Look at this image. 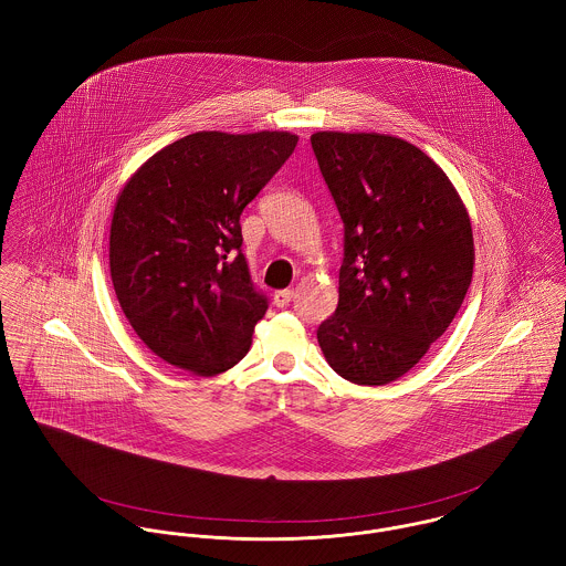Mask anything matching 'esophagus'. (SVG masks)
<instances>
[{
  "label": "esophagus",
  "instance_id": "obj_1",
  "mask_svg": "<svg viewBox=\"0 0 566 566\" xmlns=\"http://www.w3.org/2000/svg\"><path fill=\"white\" fill-rule=\"evenodd\" d=\"M292 298H294V290H279V292H274L272 303H274L279 310H283V307H287V305L292 303Z\"/></svg>",
  "mask_w": 566,
  "mask_h": 566
}]
</instances>
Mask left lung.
<instances>
[{"mask_svg": "<svg viewBox=\"0 0 566 566\" xmlns=\"http://www.w3.org/2000/svg\"><path fill=\"white\" fill-rule=\"evenodd\" d=\"M312 148L344 222L339 301L318 344L346 381L386 386L460 312L475 265L471 218L449 176L399 137L324 130Z\"/></svg>", "mask_w": 566, "mask_h": 566, "instance_id": "left-lung-1", "label": "left lung"}]
</instances>
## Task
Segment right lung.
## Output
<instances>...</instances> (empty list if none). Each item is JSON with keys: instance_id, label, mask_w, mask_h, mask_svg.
<instances>
[{"instance_id": "right-lung-1", "label": "right lung", "mask_w": 566, "mask_h": 566, "mask_svg": "<svg viewBox=\"0 0 566 566\" xmlns=\"http://www.w3.org/2000/svg\"><path fill=\"white\" fill-rule=\"evenodd\" d=\"M296 144L279 130L193 133L150 157L119 191L113 287L163 361L211 377L248 353L268 298L252 285L240 216Z\"/></svg>"}]
</instances>
